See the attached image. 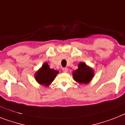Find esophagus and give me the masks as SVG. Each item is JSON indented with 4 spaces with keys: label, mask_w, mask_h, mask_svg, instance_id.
I'll use <instances>...</instances> for the list:
<instances>
[{
    "label": "esophagus",
    "mask_w": 125,
    "mask_h": 125,
    "mask_svg": "<svg viewBox=\"0 0 125 125\" xmlns=\"http://www.w3.org/2000/svg\"><path fill=\"white\" fill-rule=\"evenodd\" d=\"M62 70L64 72H67L68 71H69V69H68V68L67 67H64V68H62Z\"/></svg>",
    "instance_id": "34e87169"
}]
</instances>
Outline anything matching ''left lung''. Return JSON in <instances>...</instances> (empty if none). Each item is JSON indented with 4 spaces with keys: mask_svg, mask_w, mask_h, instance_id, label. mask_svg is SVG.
Wrapping results in <instances>:
<instances>
[{
    "mask_svg": "<svg viewBox=\"0 0 125 125\" xmlns=\"http://www.w3.org/2000/svg\"><path fill=\"white\" fill-rule=\"evenodd\" d=\"M73 79L80 84H88L94 76V71L92 68L86 65L85 63L81 62L78 69L72 72Z\"/></svg>",
    "mask_w": 125,
    "mask_h": 125,
    "instance_id": "1",
    "label": "left lung"
}]
</instances>
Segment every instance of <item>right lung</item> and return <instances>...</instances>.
Masks as SVG:
<instances>
[{
    "label": "right lung",
    "instance_id": "right-lung-1",
    "mask_svg": "<svg viewBox=\"0 0 125 125\" xmlns=\"http://www.w3.org/2000/svg\"><path fill=\"white\" fill-rule=\"evenodd\" d=\"M58 73V71L50 69L48 63H44L42 67L35 73V80L40 84L48 86L53 82Z\"/></svg>",
    "mask_w": 125,
    "mask_h": 125
}]
</instances>
